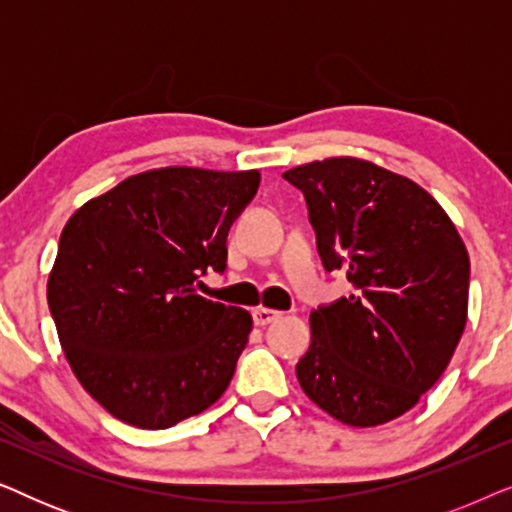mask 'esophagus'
<instances>
[{
    "instance_id": "1",
    "label": "esophagus",
    "mask_w": 512,
    "mask_h": 512,
    "mask_svg": "<svg viewBox=\"0 0 512 512\" xmlns=\"http://www.w3.org/2000/svg\"><path fill=\"white\" fill-rule=\"evenodd\" d=\"M279 317H282V312L270 310V307H256V310H254L256 326H268V324H272V321L279 319Z\"/></svg>"
}]
</instances>
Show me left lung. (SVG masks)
<instances>
[{
	"label": "left lung",
	"instance_id": "8db88e82",
	"mask_svg": "<svg viewBox=\"0 0 512 512\" xmlns=\"http://www.w3.org/2000/svg\"><path fill=\"white\" fill-rule=\"evenodd\" d=\"M284 179L305 195L324 268L354 286L310 314L300 387L342 424H387L438 382L459 345L468 251L433 195L368 160H314Z\"/></svg>",
	"mask_w": 512,
	"mask_h": 512
}]
</instances>
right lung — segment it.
I'll list each match as a JSON object with an SVG mask.
<instances>
[{"label": "right lung", "instance_id": "add662e5", "mask_svg": "<svg viewBox=\"0 0 512 512\" xmlns=\"http://www.w3.org/2000/svg\"><path fill=\"white\" fill-rule=\"evenodd\" d=\"M258 184V170L160 167L62 228L48 307L76 380L121 422L170 429L228 389L254 321L195 282L226 270L228 230Z\"/></svg>", "mask_w": 512, "mask_h": 512}]
</instances>
